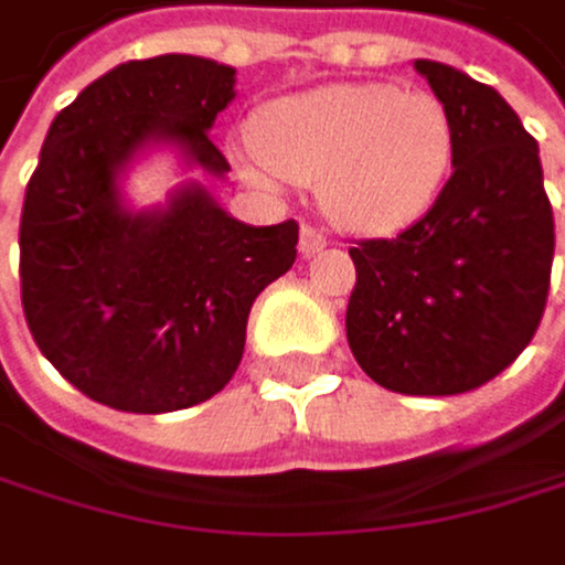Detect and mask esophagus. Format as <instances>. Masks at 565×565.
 I'll return each instance as SVG.
<instances>
[{
  "instance_id": "1",
  "label": "esophagus",
  "mask_w": 565,
  "mask_h": 565,
  "mask_svg": "<svg viewBox=\"0 0 565 565\" xmlns=\"http://www.w3.org/2000/svg\"><path fill=\"white\" fill-rule=\"evenodd\" d=\"M298 247H301L305 257H315L318 250L328 247V234H324L321 227H315V224H305V227H301V244H298Z\"/></svg>"
}]
</instances>
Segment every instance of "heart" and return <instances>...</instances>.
<instances>
[{"label":"heart","mask_w":565,"mask_h":565,"mask_svg":"<svg viewBox=\"0 0 565 565\" xmlns=\"http://www.w3.org/2000/svg\"><path fill=\"white\" fill-rule=\"evenodd\" d=\"M247 173L311 183L324 214L351 234H395L428 214L456 153L452 116L428 89L331 83L260 106Z\"/></svg>","instance_id":"obj_1"}]
</instances>
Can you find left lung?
<instances>
[{
	"instance_id": "obj_1",
	"label": "left lung",
	"mask_w": 565,
	"mask_h": 565,
	"mask_svg": "<svg viewBox=\"0 0 565 565\" xmlns=\"http://www.w3.org/2000/svg\"><path fill=\"white\" fill-rule=\"evenodd\" d=\"M456 130L452 177L398 237L358 241L348 344L398 395H462L505 372L540 328L556 247L540 143L486 83L415 60Z\"/></svg>"
}]
</instances>
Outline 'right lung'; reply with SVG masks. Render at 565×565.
<instances>
[{
	"mask_svg": "<svg viewBox=\"0 0 565 565\" xmlns=\"http://www.w3.org/2000/svg\"><path fill=\"white\" fill-rule=\"evenodd\" d=\"M234 66L130 60L56 113L19 221L25 324L53 369L99 405L160 415L207 402L237 372L254 298L291 270L298 224L250 227L186 183L130 211L119 173L150 143L186 167L231 170L211 127Z\"/></svg>",
	"mask_w": 565,
	"mask_h": 565,
	"instance_id": "add662e5",
	"label": "right lung"
}]
</instances>
